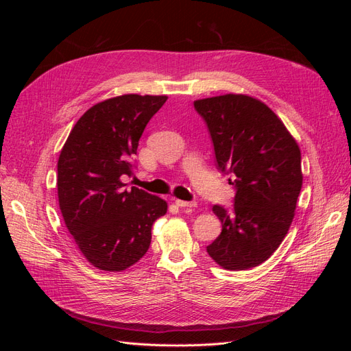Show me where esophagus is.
I'll return each instance as SVG.
<instances>
[{
  "mask_svg": "<svg viewBox=\"0 0 351 351\" xmlns=\"http://www.w3.org/2000/svg\"><path fill=\"white\" fill-rule=\"evenodd\" d=\"M176 205L178 208H193V206H196L195 202H187V200H182V199H176Z\"/></svg>",
  "mask_w": 351,
  "mask_h": 351,
  "instance_id": "1",
  "label": "esophagus"
}]
</instances>
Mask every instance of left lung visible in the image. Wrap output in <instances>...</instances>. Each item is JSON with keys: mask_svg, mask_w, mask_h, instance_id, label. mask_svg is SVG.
Here are the masks:
<instances>
[{"mask_svg": "<svg viewBox=\"0 0 351 351\" xmlns=\"http://www.w3.org/2000/svg\"><path fill=\"white\" fill-rule=\"evenodd\" d=\"M214 143L217 167L234 174V205H214L221 234L206 247L219 267H258L278 249L294 218L300 195L299 145L269 107L247 95L195 101Z\"/></svg>", "mask_w": 351, "mask_h": 351, "instance_id": "obj_1", "label": "left lung"}]
</instances>
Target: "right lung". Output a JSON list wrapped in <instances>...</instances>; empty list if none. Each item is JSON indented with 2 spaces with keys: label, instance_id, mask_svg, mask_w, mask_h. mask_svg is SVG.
Wrapping results in <instances>:
<instances>
[{
  "label": "right lung",
  "instance_id": "right-lung-1",
  "mask_svg": "<svg viewBox=\"0 0 351 351\" xmlns=\"http://www.w3.org/2000/svg\"><path fill=\"white\" fill-rule=\"evenodd\" d=\"M167 97L121 95L93 105L74 124L58 158L62 218L93 267L124 271L149 249L154 222L167 202L142 189H124L139 139Z\"/></svg>",
  "mask_w": 351,
  "mask_h": 351
}]
</instances>
